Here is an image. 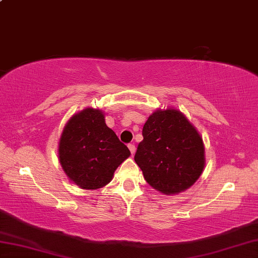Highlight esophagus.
<instances>
[{"instance_id": "34e87169", "label": "esophagus", "mask_w": 258, "mask_h": 258, "mask_svg": "<svg viewBox=\"0 0 258 258\" xmlns=\"http://www.w3.org/2000/svg\"><path fill=\"white\" fill-rule=\"evenodd\" d=\"M127 147H128V149L131 151V154L134 155L135 154V149H137V148H135V146H134V143H130Z\"/></svg>"}]
</instances>
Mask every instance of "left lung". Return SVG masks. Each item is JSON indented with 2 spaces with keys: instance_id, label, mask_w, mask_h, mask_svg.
<instances>
[{
  "instance_id": "obj_1",
  "label": "left lung",
  "mask_w": 258,
  "mask_h": 258,
  "mask_svg": "<svg viewBox=\"0 0 258 258\" xmlns=\"http://www.w3.org/2000/svg\"><path fill=\"white\" fill-rule=\"evenodd\" d=\"M142 137L134 160L154 189L166 195L178 194L202 175L203 139L182 112L157 110L146 121Z\"/></svg>"
}]
</instances>
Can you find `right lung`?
<instances>
[{"label": "right lung", "mask_w": 258, "mask_h": 258, "mask_svg": "<svg viewBox=\"0 0 258 258\" xmlns=\"http://www.w3.org/2000/svg\"><path fill=\"white\" fill-rule=\"evenodd\" d=\"M131 155L104 123L103 113L86 108L64 126L59 158L69 180L82 189H99L111 181L116 168Z\"/></svg>", "instance_id": "right-lung-1"}]
</instances>
